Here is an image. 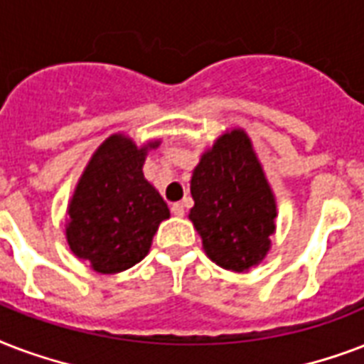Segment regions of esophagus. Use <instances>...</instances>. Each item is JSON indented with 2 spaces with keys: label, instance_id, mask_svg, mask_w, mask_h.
Masks as SVG:
<instances>
[{
  "label": "esophagus",
  "instance_id": "esophagus-1",
  "mask_svg": "<svg viewBox=\"0 0 364 364\" xmlns=\"http://www.w3.org/2000/svg\"><path fill=\"white\" fill-rule=\"evenodd\" d=\"M171 213H173L174 216H184V214H186L184 203H173V207H171Z\"/></svg>",
  "mask_w": 364,
  "mask_h": 364
}]
</instances>
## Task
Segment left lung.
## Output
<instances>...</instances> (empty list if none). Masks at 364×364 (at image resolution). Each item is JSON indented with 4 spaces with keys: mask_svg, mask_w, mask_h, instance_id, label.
<instances>
[{
    "mask_svg": "<svg viewBox=\"0 0 364 364\" xmlns=\"http://www.w3.org/2000/svg\"><path fill=\"white\" fill-rule=\"evenodd\" d=\"M190 220L208 258L224 269L245 272L269 250L275 199L249 136L232 131L203 154L191 176Z\"/></svg>",
    "mask_w": 364,
    "mask_h": 364,
    "instance_id": "obj_1",
    "label": "left lung"
}]
</instances>
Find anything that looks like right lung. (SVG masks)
<instances>
[{"mask_svg":"<svg viewBox=\"0 0 364 364\" xmlns=\"http://www.w3.org/2000/svg\"><path fill=\"white\" fill-rule=\"evenodd\" d=\"M148 148H136L121 134L109 136L87 165L68 207V245L100 273L123 272L142 260L159 224L171 214L144 178Z\"/></svg>","mask_w":364,"mask_h":364,"instance_id":"add662e5","label":"right lung"}]
</instances>
